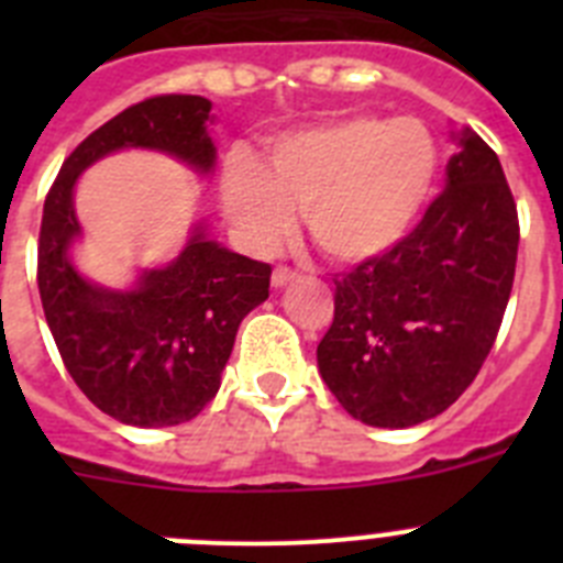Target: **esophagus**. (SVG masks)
<instances>
[{
    "label": "esophagus",
    "instance_id": "esophagus-1",
    "mask_svg": "<svg viewBox=\"0 0 563 563\" xmlns=\"http://www.w3.org/2000/svg\"><path fill=\"white\" fill-rule=\"evenodd\" d=\"M292 278H296V271H290V267H276V271H273V276H271V285L278 290V287L290 285Z\"/></svg>",
    "mask_w": 563,
    "mask_h": 563
}]
</instances>
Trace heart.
Returning a JSON list of instances; mask_svg holds the SVG:
<instances>
[{"label": "heart", "instance_id": "obj_1", "mask_svg": "<svg viewBox=\"0 0 563 563\" xmlns=\"http://www.w3.org/2000/svg\"><path fill=\"white\" fill-rule=\"evenodd\" d=\"M440 148L420 121L346 114L273 143L258 168L233 157L222 208L247 245L271 253L305 213L316 247L341 265L395 251L434 191Z\"/></svg>", "mask_w": 563, "mask_h": 563}]
</instances>
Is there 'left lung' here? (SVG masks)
I'll use <instances>...</instances> for the list:
<instances>
[{"instance_id": "8db88e82", "label": "left lung", "mask_w": 563, "mask_h": 563, "mask_svg": "<svg viewBox=\"0 0 563 563\" xmlns=\"http://www.w3.org/2000/svg\"><path fill=\"white\" fill-rule=\"evenodd\" d=\"M445 191L391 253L335 278L318 369L355 420L409 429L474 383L514 290L519 217L496 152L454 132Z\"/></svg>"}]
</instances>
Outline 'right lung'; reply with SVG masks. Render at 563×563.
<instances>
[{"instance_id": "add662e5", "label": "right lung", "mask_w": 563, "mask_h": 563, "mask_svg": "<svg viewBox=\"0 0 563 563\" xmlns=\"http://www.w3.org/2000/svg\"><path fill=\"white\" fill-rule=\"evenodd\" d=\"M211 101L157 96L114 114L64 161L44 200L38 292L47 327L78 389L103 415L137 429L194 420L220 391L242 318L267 298L271 265L222 247L197 222L180 256L141 271L126 290L96 285L73 265L81 239L76 183L121 148H148L211 174Z\"/></svg>"}]
</instances>
